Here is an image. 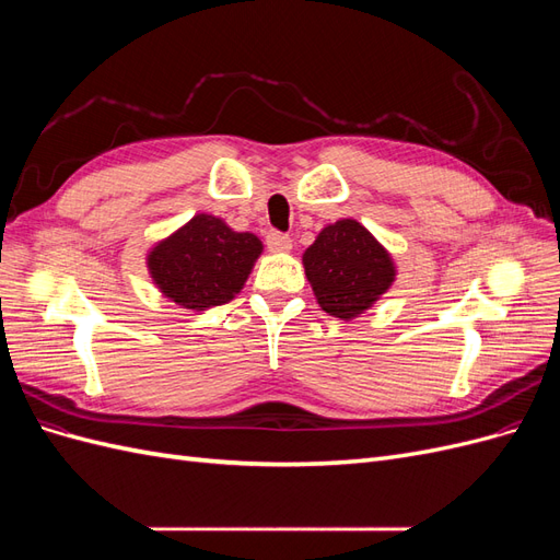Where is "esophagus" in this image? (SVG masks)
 I'll return each instance as SVG.
<instances>
[{
	"label": "esophagus",
	"mask_w": 560,
	"mask_h": 560,
	"mask_svg": "<svg viewBox=\"0 0 560 560\" xmlns=\"http://www.w3.org/2000/svg\"><path fill=\"white\" fill-rule=\"evenodd\" d=\"M266 245L270 252H290L292 249V238L290 235H284L280 231H270L266 235Z\"/></svg>",
	"instance_id": "obj_1"
}]
</instances>
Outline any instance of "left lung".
Returning <instances> with one entry per match:
<instances>
[{
    "label": "left lung",
    "mask_w": 560,
    "mask_h": 560,
    "mask_svg": "<svg viewBox=\"0 0 560 560\" xmlns=\"http://www.w3.org/2000/svg\"><path fill=\"white\" fill-rule=\"evenodd\" d=\"M303 268L319 308L346 322L360 317L393 287L397 266L358 219H338L303 252Z\"/></svg>",
    "instance_id": "obj_1"
}]
</instances>
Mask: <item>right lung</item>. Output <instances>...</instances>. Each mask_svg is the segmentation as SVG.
Instances as JSON below:
<instances>
[{
  "label": "right lung",
  "instance_id": "1",
  "mask_svg": "<svg viewBox=\"0 0 560 560\" xmlns=\"http://www.w3.org/2000/svg\"><path fill=\"white\" fill-rule=\"evenodd\" d=\"M264 252L254 233L233 231L224 219L196 214L147 254L159 292L186 311H208L243 290Z\"/></svg>",
  "mask_w": 560,
  "mask_h": 560
}]
</instances>
